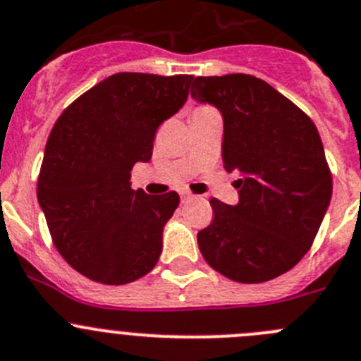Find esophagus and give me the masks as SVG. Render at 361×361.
Here are the masks:
<instances>
[{
  "label": "esophagus",
  "mask_w": 361,
  "mask_h": 361,
  "mask_svg": "<svg viewBox=\"0 0 361 361\" xmlns=\"http://www.w3.org/2000/svg\"><path fill=\"white\" fill-rule=\"evenodd\" d=\"M192 194H188V192H181L180 194V200H181V203H187V201H190L192 200Z\"/></svg>",
  "instance_id": "34e87169"
}]
</instances>
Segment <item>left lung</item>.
<instances>
[{
  "instance_id": "1",
  "label": "left lung",
  "mask_w": 361,
  "mask_h": 361,
  "mask_svg": "<svg viewBox=\"0 0 361 361\" xmlns=\"http://www.w3.org/2000/svg\"><path fill=\"white\" fill-rule=\"evenodd\" d=\"M190 96L221 112L224 169L238 174L237 204L210 201L214 221L197 233L201 255L233 281L278 278L305 257L331 201L317 128L249 74L197 76Z\"/></svg>"
}]
</instances>
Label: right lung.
Returning <instances> with one entry per match:
<instances>
[{
  "label": "right lung",
  "mask_w": 361,
  "mask_h": 361,
  "mask_svg": "<svg viewBox=\"0 0 361 361\" xmlns=\"http://www.w3.org/2000/svg\"><path fill=\"white\" fill-rule=\"evenodd\" d=\"M192 76L117 73L63 110L49 133L37 200L67 264L104 285L157 265L176 192L133 190L131 169L149 161L158 126L185 104Z\"/></svg>",
  "instance_id": "obj_1"
}]
</instances>
